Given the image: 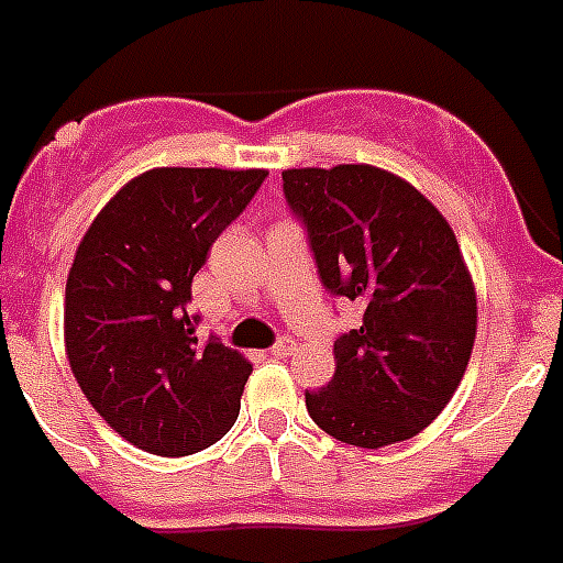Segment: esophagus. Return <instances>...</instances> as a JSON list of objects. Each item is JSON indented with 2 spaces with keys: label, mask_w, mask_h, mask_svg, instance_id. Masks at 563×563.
I'll return each mask as SVG.
<instances>
[{
  "label": "esophagus",
  "mask_w": 563,
  "mask_h": 563,
  "mask_svg": "<svg viewBox=\"0 0 563 563\" xmlns=\"http://www.w3.org/2000/svg\"><path fill=\"white\" fill-rule=\"evenodd\" d=\"M291 350H295V341H289V338H280V341L272 346V355L274 358H286V355H291Z\"/></svg>",
  "instance_id": "34e87169"
}]
</instances>
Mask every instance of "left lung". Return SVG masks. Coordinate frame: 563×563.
Listing matches in <instances>:
<instances>
[{
  "mask_svg": "<svg viewBox=\"0 0 563 563\" xmlns=\"http://www.w3.org/2000/svg\"><path fill=\"white\" fill-rule=\"evenodd\" d=\"M323 289L364 306L335 338V376L306 390V410L355 448L410 440L442 413L472 358L477 297L440 210L369 164L283 173Z\"/></svg>",
  "mask_w": 563,
  "mask_h": 563,
  "instance_id": "left-lung-1",
  "label": "left lung"
}]
</instances>
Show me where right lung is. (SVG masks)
Returning <instances> with one entry per match:
<instances>
[{"mask_svg": "<svg viewBox=\"0 0 563 563\" xmlns=\"http://www.w3.org/2000/svg\"><path fill=\"white\" fill-rule=\"evenodd\" d=\"M266 176L150 170L109 199L77 249L63 314L68 364L109 428L150 454H196L240 416L251 364L199 338L190 286Z\"/></svg>", "mask_w": 563, "mask_h": 563, "instance_id": "1", "label": "right lung"}]
</instances>
